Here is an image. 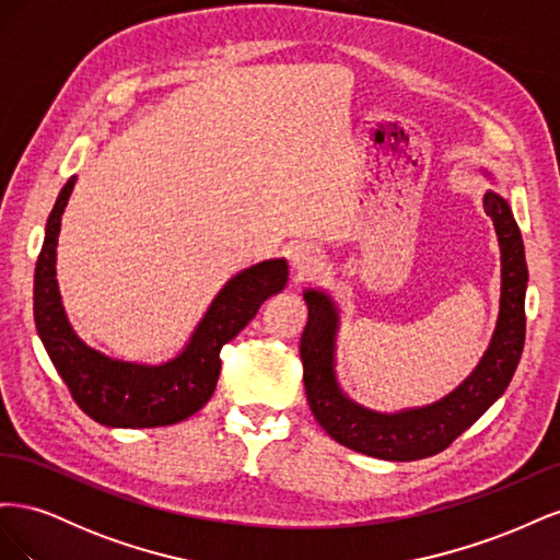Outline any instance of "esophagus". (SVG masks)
<instances>
[{
    "label": "esophagus",
    "instance_id": "obj_1",
    "mask_svg": "<svg viewBox=\"0 0 560 560\" xmlns=\"http://www.w3.org/2000/svg\"><path fill=\"white\" fill-rule=\"evenodd\" d=\"M290 261L299 276H315L317 270H322V266H325V261H322V254L311 245L292 247Z\"/></svg>",
    "mask_w": 560,
    "mask_h": 560
}]
</instances>
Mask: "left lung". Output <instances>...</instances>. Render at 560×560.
I'll return each instance as SVG.
<instances>
[{
  "label": "left lung",
  "instance_id": "8db88e82",
  "mask_svg": "<svg viewBox=\"0 0 560 560\" xmlns=\"http://www.w3.org/2000/svg\"><path fill=\"white\" fill-rule=\"evenodd\" d=\"M483 210L493 219L502 252V294L498 327L479 366L451 395L422 409L378 413L348 399L336 383L334 348L338 311L317 290H306L308 325L301 334L303 385L315 420L334 442L381 460H422L448 448L471 428L510 385L525 341V284L528 266L510 202L488 191Z\"/></svg>",
  "mask_w": 560,
  "mask_h": 560
}]
</instances>
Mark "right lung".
Returning a JSON list of instances; mask_svg holds the SVG:
<instances>
[{
  "mask_svg": "<svg viewBox=\"0 0 560 560\" xmlns=\"http://www.w3.org/2000/svg\"><path fill=\"white\" fill-rule=\"evenodd\" d=\"M77 177L62 186L46 222L35 268L37 334L79 409L107 428H161L206 406L222 371L224 343L238 336L261 303L284 290L287 261L268 259L233 276L202 315L189 343L175 360L149 366L112 360L89 348L67 322L56 280L60 217Z\"/></svg>",
  "mask_w": 560,
  "mask_h": 560,
  "instance_id": "1",
  "label": "right lung"
}]
</instances>
